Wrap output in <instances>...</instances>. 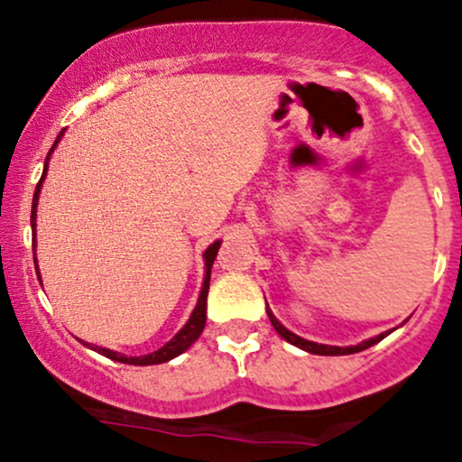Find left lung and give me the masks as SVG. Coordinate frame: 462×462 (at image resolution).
Instances as JSON below:
<instances>
[{"label":"left lung","mask_w":462,"mask_h":462,"mask_svg":"<svg viewBox=\"0 0 462 462\" xmlns=\"http://www.w3.org/2000/svg\"><path fill=\"white\" fill-rule=\"evenodd\" d=\"M265 313H268L270 321H273L274 330H277V333L282 335V337L286 339V342H291L292 346L301 348V351L313 353V356H351V353H360V351H365V348L374 346V344L380 342V339H384L386 335L391 333V330H386V333H380V335H375V337L365 339V342L356 344V346H330V344H318V342H310V339H304V337H300V335L292 333V330H288L286 326L282 324V321H279L277 318H274L273 310H270L268 306H265Z\"/></svg>","instance_id":"8db88e82"}]
</instances>
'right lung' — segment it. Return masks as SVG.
Masks as SVG:
<instances>
[{"label":"right lung","instance_id":"obj_1","mask_svg":"<svg viewBox=\"0 0 462 462\" xmlns=\"http://www.w3.org/2000/svg\"><path fill=\"white\" fill-rule=\"evenodd\" d=\"M60 138H62V134H60L58 138H55V144L51 147V152L46 153V161H44V171H42V179L40 183H37L35 188V194H32V209H31V227L32 232H35V226H37V201H40V192H42V183H44L46 179V171H49V161H51V153L55 152V147H58ZM218 248H221V241H214V244L208 245V250L203 253V259H205V277H203V286H201V295H199V301L197 306H194L192 315H189V319L185 321L183 328L179 330V333L174 335V337L170 339V342L165 344V346H161L158 351L153 353H147V356H138V357H127L123 356V353L118 351H111V348H102V346H93V344L88 342H82L85 346L93 348V351H97L100 356L109 357V360L114 362H123V365H134V366H149V365H162V362H170L174 360L176 356H180V353L188 351L189 346H192L194 342L199 339V335L203 333L205 328V310H208V291H209V273H212V263L214 259H217V253ZM35 270H37V279H40L42 283V277H40V268H37V257H35Z\"/></svg>","mask_w":462,"mask_h":462}]
</instances>
